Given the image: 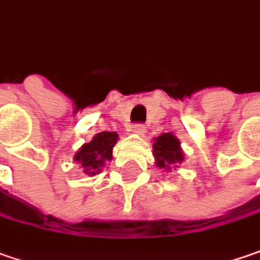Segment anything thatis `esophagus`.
I'll use <instances>...</instances> for the list:
<instances>
[{"mask_svg":"<svg viewBox=\"0 0 260 260\" xmlns=\"http://www.w3.org/2000/svg\"><path fill=\"white\" fill-rule=\"evenodd\" d=\"M132 132H135L137 135H145L147 128H145L144 123H135V125L132 126Z\"/></svg>","mask_w":260,"mask_h":260,"instance_id":"1","label":"esophagus"}]
</instances>
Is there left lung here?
Masks as SVG:
<instances>
[{"instance_id":"obj_1","label":"left lung","mask_w":260,"mask_h":260,"mask_svg":"<svg viewBox=\"0 0 260 260\" xmlns=\"http://www.w3.org/2000/svg\"><path fill=\"white\" fill-rule=\"evenodd\" d=\"M154 148V157L157 166L160 169H170L169 164L180 163L183 161V154L180 150V142L176 138L175 135L169 134H161L158 138H155V141L152 144Z\"/></svg>"}]
</instances>
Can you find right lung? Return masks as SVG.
I'll use <instances>...</instances> for the list:
<instances>
[{
    "label": "right lung",
    "instance_id": "add662e5",
    "mask_svg": "<svg viewBox=\"0 0 260 260\" xmlns=\"http://www.w3.org/2000/svg\"><path fill=\"white\" fill-rule=\"evenodd\" d=\"M116 141V132H100L91 140V142L84 144L80 148L74 160L84 167V173L94 176L97 172H100V167L105 166V161L112 160V150Z\"/></svg>",
    "mask_w": 260,
    "mask_h": 260
}]
</instances>
